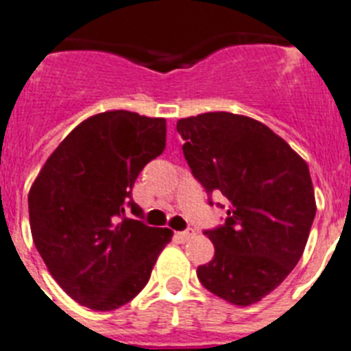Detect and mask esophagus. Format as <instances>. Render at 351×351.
<instances>
[{
	"label": "esophagus",
	"mask_w": 351,
	"mask_h": 351,
	"mask_svg": "<svg viewBox=\"0 0 351 351\" xmlns=\"http://www.w3.org/2000/svg\"><path fill=\"white\" fill-rule=\"evenodd\" d=\"M176 238H178V241H181V243L190 241L191 238H195V230H182V232H176Z\"/></svg>",
	"instance_id": "34e87169"
}]
</instances>
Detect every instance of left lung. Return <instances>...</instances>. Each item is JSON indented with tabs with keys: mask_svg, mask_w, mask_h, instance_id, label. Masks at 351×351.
I'll return each mask as SVG.
<instances>
[{
	"mask_svg": "<svg viewBox=\"0 0 351 351\" xmlns=\"http://www.w3.org/2000/svg\"><path fill=\"white\" fill-rule=\"evenodd\" d=\"M182 152L208 193L229 200L226 223L206 236L215 257L197 268L232 305L265 298L300 261L316 215L309 167L263 122L229 112L179 119Z\"/></svg>",
	"mask_w": 351,
	"mask_h": 351,
	"instance_id": "obj_1",
	"label": "left lung"
}]
</instances>
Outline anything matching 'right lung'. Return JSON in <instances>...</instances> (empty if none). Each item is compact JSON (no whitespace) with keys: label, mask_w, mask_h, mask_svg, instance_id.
Returning a JSON list of instances; mask_svg holds the SVG:
<instances>
[{"label":"right lung","mask_w":351,"mask_h":351,"mask_svg":"<svg viewBox=\"0 0 351 351\" xmlns=\"http://www.w3.org/2000/svg\"><path fill=\"white\" fill-rule=\"evenodd\" d=\"M161 117L125 110L77 124L47 158L28 193L33 243L60 287L92 311L133 300L172 239L167 227L125 217L138 173L165 149Z\"/></svg>","instance_id":"add662e5"}]
</instances>
